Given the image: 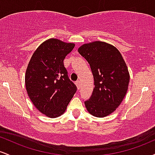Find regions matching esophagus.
I'll return each instance as SVG.
<instances>
[{
    "mask_svg": "<svg viewBox=\"0 0 155 155\" xmlns=\"http://www.w3.org/2000/svg\"><path fill=\"white\" fill-rule=\"evenodd\" d=\"M76 87H77L78 90H79V89L81 88V81H76Z\"/></svg>",
    "mask_w": 155,
    "mask_h": 155,
    "instance_id": "34e87169",
    "label": "esophagus"
}]
</instances>
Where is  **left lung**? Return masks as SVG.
I'll use <instances>...</instances> for the list:
<instances>
[{"instance_id":"left-lung-1","label":"left lung","mask_w":155,"mask_h":155,"mask_svg":"<svg viewBox=\"0 0 155 155\" xmlns=\"http://www.w3.org/2000/svg\"><path fill=\"white\" fill-rule=\"evenodd\" d=\"M78 51L90 64L94 78L95 87L85 106L93 116H108L127 93L130 74L125 62L116 47L99 41L83 44Z\"/></svg>"}]
</instances>
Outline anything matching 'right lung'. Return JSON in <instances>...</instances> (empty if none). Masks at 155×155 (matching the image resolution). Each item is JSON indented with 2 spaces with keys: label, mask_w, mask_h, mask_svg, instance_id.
<instances>
[{
  "label": "right lung",
  "mask_w": 155,
  "mask_h": 155,
  "mask_svg": "<svg viewBox=\"0 0 155 155\" xmlns=\"http://www.w3.org/2000/svg\"><path fill=\"white\" fill-rule=\"evenodd\" d=\"M74 47V44L48 39L37 48L27 68L28 95L35 108L50 118L63 114L77 90L63 63Z\"/></svg>",
  "instance_id": "obj_1"
}]
</instances>
